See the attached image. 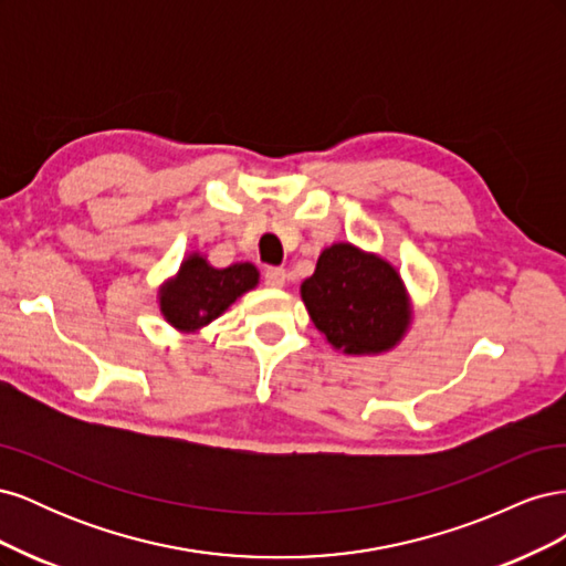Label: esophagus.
Wrapping results in <instances>:
<instances>
[{
    "mask_svg": "<svg viewBox=\"0 0 566 566\" xmlns=\"http://www.w3.org/2000/svg\"><path fill=\"white\" fill-rule=\"evenodd\" d=\"M262 279L269 287H283L287 273H285L283 266H266L264 273H262Z\"/></svg>",
    "mask_w": 566,
    "mask_h": 566,
    "instance_id": "obj_1",
    "label": "esophagus"
}]
</instances>
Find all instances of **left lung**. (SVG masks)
Masks as SVG:
<instances>
[{"instance_id":"left-lung-1","label":"left lung","mask_w":566,"mask_h":566,"mask_svg":"<svg viewBox=\"0 0 566 566\" xmlns=\"http://www.w3.org/2000/svg\"><path fill=\"white\" fill-rule=\"evenodd\" d=\"M302 300L325 339L347 354H378L399 342L408 323L403 283L391 264L349 243L323 250Z\"/></svg>"}]
</instances>
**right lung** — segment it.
<instances>
[{"label": "right lung", "instance_id": "add662e5", "mask_svg": "<svg viewBox=\"0 0 566 566\" xmlns=\"http://www.w3.org/2000/svg\"><path fill=\"white\" fill-rule=\"evenodd\" d=\"M254 285L256 269L252 264L212 269L202 256L193 254L181 264L177 281L163 290L160 310L175 328L196 331L229 310L235 297Z\"/></svg>", "mask_w": 566, "mask_h": 566}]
</instances>
